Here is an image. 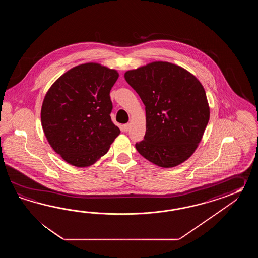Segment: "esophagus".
Returning a JSON list of instances; mask_svg holds the SVG:
<instances>
[{
	"label": "esophagus",
	"instance_id": "1",
	"mask_svg": "<svg viewBox=\"0 0 258 258\" xmlns=\"http://www.w3.org/2000/svg\"><path fill=\"white\" fill-rule=\"evenodd\" d=\"M130 123H126V124H123L122 125V130L124 132H128L129 131V129H130Z\"/></svg>",
	"mask_w": 258,
	"mask_h": 258
}]
</instances>
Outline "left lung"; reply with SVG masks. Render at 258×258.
<instances>
[{
    "label": "left lung",
    "instance_id": "1",
    "mask_svg": "<svg viewBox=\"0 0 258 258\" xmlns=\"http://www.w3.org/2000/svg\"><path fill=\"white\" fill-rule=\"evenodd\" d=\"M146 106L147 130L136 144L145 159L172 168L189 159L203 137L209 106L202 84L181 66L153 61L124 74Z\"/></svg>",
    "mask_w": 258,
    "mask_h": 258
}]
</instances>
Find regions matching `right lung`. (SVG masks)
<instances>
[{
    "label": "right lung",
    "mask_w": 258,
    "mask_h": 258,
    "mask_svg": "<svg viewBox=\"0 0 258 258\" xmlns=\"http://www.w3.org/2000/svg\"><path fill=\"white\" fill-rule=\"evenodd\" d=\"M116 70L96 62L76 66L49 88L41 107V125L55 152L84 168L108 152L120 135L110 119V89Z\"/></svg>",
    "instance_id": "add662e5"
}]
</instances>
